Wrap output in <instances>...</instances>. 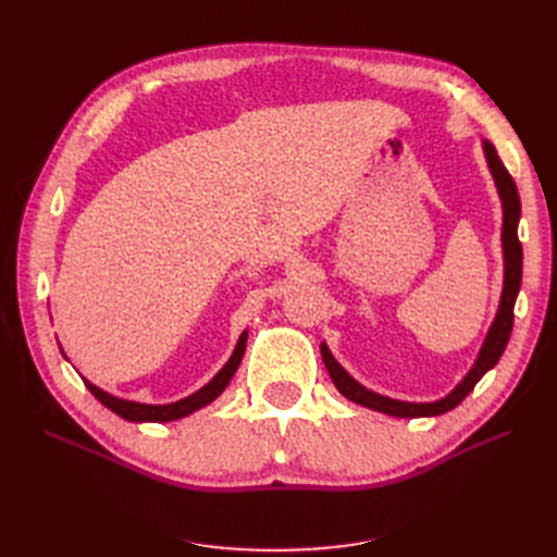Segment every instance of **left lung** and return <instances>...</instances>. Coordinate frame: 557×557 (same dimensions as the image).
Returning <instances> with one entry per match:
<instances>
[{
  "instance_id": "left-lung-1",
  "label": "left lung",
  "mask_w": 557,
  "mask_h": 557,
  "mask_svg": "<svg viewBox=\"0 0 557 557\" xmlns=\"http://www.w3.org/2000/svg\"><path fill=\"white\" fill-rule=\"evenodd\" d=\"M483 150L487 164H491V172L495 176L497 190L502 197V207H504V227H502V246H504V290L499 299V311L495 315V323L485 336V344L479 352L476 364L471 367V372L465 376V381L455 387L450 395H446L440 401H428V404H416V401H399L376 395L372 391H367L364 385H360L356 379H350L346 369L332 358V352L327 350L325 344H320V356H323V362L327 367V372L344 397L350 401L362 404L367 409H374L387 416H397V418H423V416H440L450 409L458 407V404L474 391V385L483 379L487 369H493L497 360L502 358L504 348L509 344V336L513 330V305L520 290V278H522V246L518 242V221H520V197L516 190V183L511 174L507 172V166L502 164L497 150L491 141H483Z\"/></svg>"
}]
</instances>
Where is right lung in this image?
<instances>
[{
    "mask_svg": "<svg viewBox=\"0 0 557 557\" xmlns=\"http://www.w3.org/2000/svg\"><path fill=\"white\" fill-rule=\"evenodd\" d=\"M244 350H246V332L239 336V344L237 348H234L232 358L227 360V364L218 372L201 391H197L195 395L185 397L181 401H174V404H164V407H153V404H137V401H127V399H117L104 391H99L97 385L88 383L86 379H83V383H86L88 391L104 404L107 409H111L113 413H117L125 420H134V423H141V420H146V423H166V420H178L183 416H190L193 411L207 407V404H211L218 395H221L230 379L234 376V372H237V367L242 364V358H244Z\"/></svg>",
    "mask_w": 557,
    "mask_h": 557,
    "instance_id": "1",
    "label": "right lung"
}]
</instances>
